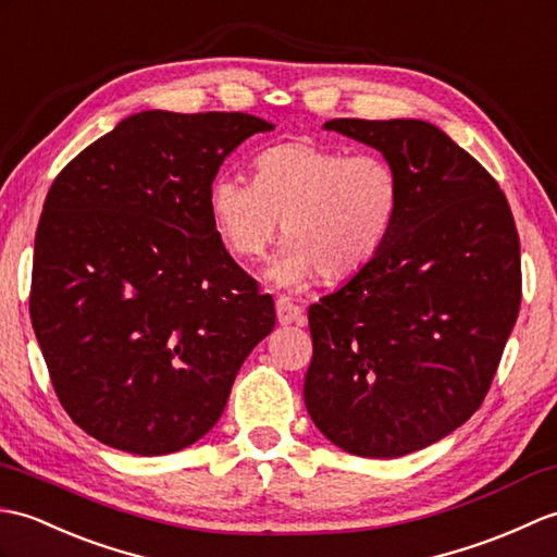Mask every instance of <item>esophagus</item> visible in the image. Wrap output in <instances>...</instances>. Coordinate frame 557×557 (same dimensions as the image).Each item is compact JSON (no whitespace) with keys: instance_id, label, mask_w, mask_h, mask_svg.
<instances>
[{"instance_id":"obj_1","label":"esophagus","mask_w":557,"mask_h":557,"mask_svg":"<svg viewBox=\"0 0 557 557\" xmlns=\"http://www.w3.org/2000/svg\"><path fill=\"white\" fill-rule=\"evenodd\" d=\"M276 317L281 324H293V321L302 319V307L290 302L288 298H278L276 300Z\"/></svg>"}]
</instances>
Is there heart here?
Listing matches in <instances>:
<instances>
[{
    "label": "heart",
    "mask_w": 557,
    "mask_h": 557,
    "mask_svg": "<svg viewBox=\"0 0 557 557\" xmlns=\"http://www.w3.org/2000/svg\"><path fill=\"white\" fill-rule=\"evenodd\" d=\"M400 200L391 159L314 140L271 145L252 159V181L221 174L207 190L219 238L240 262L262 259L283 226L288 243L269 276L288 288L364 271L388 243Z\"/></svg>",
    "instance_id": "obj_1"
}]
</instances>
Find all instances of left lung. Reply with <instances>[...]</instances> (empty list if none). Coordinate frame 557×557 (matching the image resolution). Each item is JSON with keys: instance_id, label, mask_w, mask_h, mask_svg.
<instances>
[{"instance_id": "left-lung-1", "label": "left lung", "mask_w": 557, "mask_h": 557, "mask_svg": "<svg viewBox=\"0 0 557 557\" xmlns=\"http://www.w3.org/2000/svg\"><path fill=\"white\" fill-rule=\"evenodd\" d=\"M400 174L388 243L310 305L305 405L331 443L400 457L472 417L522 302L520 236L496 178L426 121L333 119Z\"/></svg>"}]
</instances>
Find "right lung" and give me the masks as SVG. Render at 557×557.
<instances>
[{
  "label": "right lung",
  "mask_w": 557,
  "mask_h": 557,
  "mask_svg": "<svg viewBox=\"0 0 557 557\" xmlns=\"http://www.w3.org/2000/svg\"><path fill=\"white\" fill-rule=\"evenodd\" d=\"M271 123L240 111H143L59 171L35 233L30 319L61 407L133 455L216 424L274 298L221 243L219 166Z\"/></svg>",
  "instance_id": "right-lung-1"
}]
</instances>
